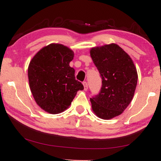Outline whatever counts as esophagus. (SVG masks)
Listing matches in <instances>:
<instances>
[{
  "label": "esophagus",
  "instance_id": "obj_1",
  "mask_svg": "<svg viewBox=\"0 0 161 161\" xmlns=\"http://www.w3.org/2000/svg\"><path fill=\"white\" fill-rule=\"evenodd\" d=\"M83 86H84V90H85V91H86V90L88 89L87 82H86V81H84V82L83 83Z\"/></svg>",
  "mask_w": 161,
  "mask_h": 161
}]
</instances>
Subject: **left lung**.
I'll list each match as a JSON object with an SVG mask.
<instances>
[{
    "instance_id": "8db88e82",
    "label": "left lung",
    "mask_w": 161,
    "mask_h": 161,
    "mask_svg": "<svg viewBox=\"0 0 161 161\" xmlns=\"http://www.w3.org/2000/svg\"><path fill=\"white\" fill-rule=\"evenodd\" d=\"M90 55L102 78V87L90 98L99 118L111 119L128 106L137 85V70L130 57L116 44L92 47Z\"/></svg>"
}]
</instances>
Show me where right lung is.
<instances>
[{"label":"right lung","mask_w":161,"mask_h":161,"mask_svg":"<svg viewBox=\"0 0 161 161\" xmlns=\"http://www.w3.org/2000/svg\"><path fill=\"white\" fill-rule=\"evenodd\" d=\"M72 50L61 44H50L39 50L28 66L31 91L37 105L49 114H60L68 108L77 92L83 89L69 66Z\"/></svg>","instance_id":"1"}]
</instances>
